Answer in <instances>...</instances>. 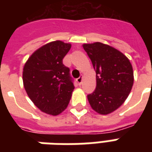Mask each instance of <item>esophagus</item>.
<instances>
[{
  "label": "esophagus",
  "mask_w": 152,
  "mask_h": 152,
  "mask_svg": "<svg viewBox=\"0 0 152 152\" xmlns=\"http://www.w3.org/2000/svg\"><path fill=\"white\" fill-rule=\"evenodd\" d=\"M82 80H83V76H80L79 78H77V79H76V82L78 83L80 86V85H81V83H82Z\"/></svg>",
  "instance_id": "34e87169"
}]
</instances>
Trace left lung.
I'll use <instances>...</instances> for the list:
<instances>
[{"instance_id": "obj_1", "label": "left lung", "mask_w": 152, "mask_h": 152, "mask_svg": "<svg viewBox=\"0 0 152 152\" xmlns=\"http://www.w3.org/2000/svg\"><path fill=\"white\" fill-rule=\"evenodd\" d=\"M83 48L96 72L95 90L88 94L91 107L107 115L120 107L132 89L134 72L129 60L119 50L105 44H85Z\"/></svg>"}]
</instances>
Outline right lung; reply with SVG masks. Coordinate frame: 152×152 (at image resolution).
Listing matches in <instances>:
<instances>
[{
  "label": "right lung",
  "instance_id": "1",
  "mask_svg": "<svg viewBox=\"0 0 152 152\" xmlns=\"http://www.w3.org/2000/svg\"><path fill=\"white\" fill-rule=\"evenodd\" d=\"M70 44L56 40L32 53L25 63L23 80L28 97L40 111L57 115L70 102L75 86L69 67L63 63Z\"/></svg>",
  "mask_w": 152,
  "mask_h": 152
}]
</instances>
